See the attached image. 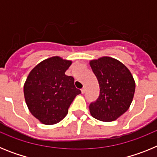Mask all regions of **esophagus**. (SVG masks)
<instances>
[{"label": "esophagus", "instance_id": "esophagus-1", "mask_svg": "<svg viewBox=\"0 0 157 157\" xmlns=\"http://www.w3.org/2000/svg\"><path fill=\"white\" fill-rule=\"evenodd\" d=\"M81 92H82V94H85V92H86V88H85V87H83V88L82 89Z\"/></svg>", "mask_w": 157, "mask_h": 157}]
</instances>
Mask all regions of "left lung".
<instances>
[{
  "instance_id": "8db88e82",
  "label": "left lung",
  "mask_w": 157,
  "mask_h": 157,
  "mask_svg": "<svg viewBox=\"0 0 157 157\" xmlns=\"http://www.w3.org/2000/svg\"><path fill=\"white\" fill-rule=\"evenodd\" d=\"M90 65L100 86L99 97L89 106L91 116L114 121L130 108L135 91L134 78L125 65L109 56L90 60Z\"/></svg>"
}]
</instances>
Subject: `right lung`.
I'll list each match as a JSON object with an SVG mask.
<instances>
[{"label": "right lung", "instance_id": "right-lung-1", "mask_svg": "<svg viewBox=\"0 0 157 157\" xmlns=\"http://www.w3.org/2000/svg\"><path fill=\"white\" fill-rule=\"evenodd\" d=\"M72 62L59 56L48 58L36 65L27 76L23 93L28 109L45 125L61 121L75 98L81 94L74 78L65 72Z\"/></svg>", "mask_w": 157, "mask_h": 157}]
</instances>
